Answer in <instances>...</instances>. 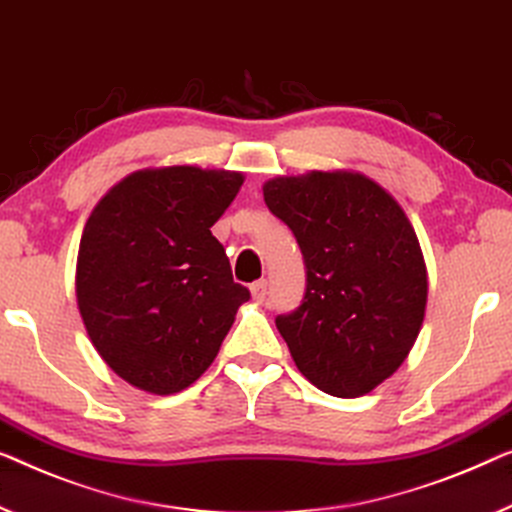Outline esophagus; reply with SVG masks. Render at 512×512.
Listing matches in <instances>:
<instances>
[{"label":"esophagus","instance_id":"34e87169","mask_svg":"<svg viewBox=\"0 0 512 512\" xmlns=\"http://www.w3.org/2000/svg\"><path fill=\"white\" fill-rule=\"evenodd\" d=\"M250 294H253V299L257 303H262L266 299V280H257L250 285Z\"/></svg>","mask_w":512,"mask_h":512}]
</instances>
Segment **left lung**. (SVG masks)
I'll list each match as a JSON object with an SVG mask.
<instances>
[{
  "label": "left lung",
  "mask_w": 512,
  "mask_h": 512,
  "mask_svg": "<svg viewBox=\"0 0 512 512\" xmlns=\"http://www.w3.org/2000/svg\"><path fill=\"white\" fill-rule=\"evenodd\" d=\"M299 243L305 294L276 317L296 368L335 398L370 393L400 368L421 331L427 273L400 204L354 172H310L264 186Z\"/></svg>",
  "instance_id": "left-lung-1"
}]
</instances>
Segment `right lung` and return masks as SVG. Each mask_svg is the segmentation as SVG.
<instances>
[{
  "mask_svg": "<svg viewBox=\"0 0 512 512\" xmlns=\"http://www.w3.org/2000/svg\"><path fill=\"white\" fill-rule=\"evenodd\" d=\"M241 183L239 172L190 165L142 170L91 211L78 308L96 352L128 384L156 395L183 391L213 363L250 299L211 234Z\"/></svg>",
  "mask_w": 512,
  "mask_h": 512,
  "instance_id": "add662e5",
  "label": "right lung"
}]
</instances>
